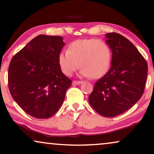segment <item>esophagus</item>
Here are the masks:
<instances>
[{"mask_svg":"<svg viewBox=\"0 0 154 154\" xmlns=\"http://www.w3.org/2000/svg\"><path fill=\"white\" fill-rule=\"evenodd\" d=\"M82 82H83L82 81H77V80L73 81L74 85H81V84L82 83Z\"/></svg>","mask_w":154,"mask_h":154,"instance_id":"34e87169","label":"esophagus"}]
</instances>
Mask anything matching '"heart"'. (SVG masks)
<instances>
[{"instance_id": "obj_1", "label": "heart", "mask_w": 154, "mask_h": 154, "mask_svg": "<svg viewBox=\"0 0 154 154\" xmlns=\"http://www.w3.org/2000/svg\"><path fill=\"white\" fill-rule=\"evenodd\" d=\"M111 60L109 45L96 38L76 40L58 57L61 70L65 75L71 76L80 66L82 75L93 78H100L105 75L110 68Z\"/></svg>"}]
</instances>
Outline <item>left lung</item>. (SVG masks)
<instances>
[{"label":"left lung","instance_id":"8db88e82","mask_svg":"<svg viewBox=\"0 0 154 154\" xmlns=\"http://www.w3.org/2000/svg\"><path fill=\"white\" fill-rule=\"evenodd\" d=\"M112 52L111 67L96 81L89 96L92 108L103 117L112 118L130 109L144 91L148 65L132 42L116 32L106 34Z\"/></svg>","mask_w":154,"mask_h":154}]
</instances>
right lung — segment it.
<instances>
[{"label":"right lung","instance_id":"add662e5","mask_svg":"<svg viewBox=\"0 0 154 154\" xmlns=\"http://www.w3.org/2000/svg\"><path fill=\"white\" fill-rule=\"evenodd\" d=\"M64 45L62 36L41 34L10 61L8 75L10 94L18 106L34 118L53 116L60 108L72 85L58 62Z\"/></svg>","mask_w":154,"mask_h":154}]
</instances>
